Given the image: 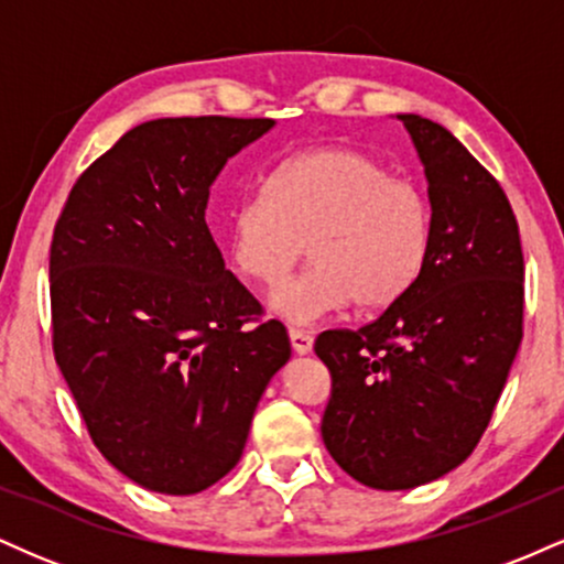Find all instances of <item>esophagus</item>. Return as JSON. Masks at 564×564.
Here are the masks:
<instances>
[{
    "instance_id": "obj_1",
    "label": "esophagus",
    "mask_w": 564,
    "mask_h": 564,
    "mask_svg": "<svg viewBox=\"0 0 564 564\" xmlns=\"http://www.w3.org/2000/svg\"><path fill=\"white\" fill-rule=\"evenodd\" d=\"M289 339H291V347H294V352L307 355L310 349H313V334L304 332V328H289Z\"/></svg>"
}]
</instances>
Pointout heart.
Here are the masks:
<instances>
[{"label":"heart","instance_id":"heart-1","mask_svg":"<svg viewBox=\"0 0 564 564\" xmlns=\"http://www.w3.org/2000/svg\"><path fill=\"white\" fill-rule=\"evenodd\" d=\"M316 260L284 290L306 246ZM228 260L243 281L278 294L275 310L310 323L355 302L390 307L416 283L432 249V209L416 183L349 145H318L275 166L268 193L230 212Z\"/></svg>","mask_w":564,"mask_h":564}]
</instances>
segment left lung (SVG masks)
<instances>
[{
	"label": "left lung",
	"instance_id": "8db88e82",
	"mask_svg": "<svg viewBox=\"0 0 564 564\" xmlns=\"http://www.w3.org/2000/svg\"><path fill=\"white\" fill-rule=\"evenodd\" d=\"M430 180L422 275L358 332L332 328L321 435L334 462L377 490L432 482L480 443L522 339L525 260L498 180L445 127L400 116Z\"/></svg>",
	"mask_w": 564,
	"mask_h": 564
}]
</instances>
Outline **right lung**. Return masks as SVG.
Returning <instances> with one entry per match:
<instances>
[{
    "mask_svg": "<svg viewBox=\"0 0 564 564\" xmlns=\"http://www.w3.org/2000/svg\"><path fill=\"white\" fill-rule=\"evenodd\" d=\"M273 124L145 121L79 174L55 223V364L97 451L156 494H200L236 467L291 355L204 217L228 159Z\"/></svg>",
    "mask_w": 564,
    "mask_h": 564,
    "instance_id": "add662e5",
    "label": "right lung"
}]
</instances>
